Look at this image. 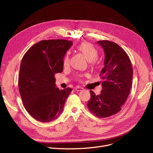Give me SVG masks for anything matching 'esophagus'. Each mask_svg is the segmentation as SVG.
Returning a JSON list of instances; mask_svg holds the SVG:
<instances>
[{
    "label": "esophagus",
    "mask_w": 153,
    "mask_h": 153,
    "mask_svg": "<svg viewBox=\"0 0 153 153\" xmlns=\"http://www.w3.org/2000/svg\"><path fill=\"white\" fill-rule=\"evenodd\" d=\"M75 90L77 91H83V88H82V87H76V88H75Z\"/></svg>",
    "instance_id": "34e87169"
}]
</instances>
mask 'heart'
Segmentation results:
<instances>
[{
    "label": "heart",
    "mask_w": 153,
    "mask_h": 153,
    "mask_svg": "<svg viewBox=\"0 0 153 153\" xmlns=\"http://www.w3.org/2000/svg\"><path fill=\"white\" fill-rule=\"evenodd\" d=\"M77 49L78 51L81 52L85 57L88 59L91 64L96 65L97 63L96 58L98 56L99 52L91 44V43L86 42H83L80 43L79 45H77ZM70 63V57L69 53H67L63 59V65L64 67L68 66ZM76 80L80 81L81 80V76H79L76 77Z\"/></svg>",
    "instance_id": "heart-1"
}]
</instances>
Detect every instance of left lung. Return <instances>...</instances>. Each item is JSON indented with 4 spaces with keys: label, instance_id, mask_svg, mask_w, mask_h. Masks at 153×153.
Masks as SVG:
<instances>
[{
    "label": "left lung",
    "instance_id": "left-lung-1",
    "mask_svg": "<svg viewBox=\"0 0 153 153\" xmlns=\"http://www.w3.org/2000/svg\"><path fill=\"white\" fill-rule=\"evenodd\" d=\"M97 43L105 53V66L100 74L102 90L97 96L90 91L87 106L97 117L105 118L121 110L131 88L133 70L129 56L117 43L106 40Z\"/></svg>",
    "mask_w": 153,
    "mask_h": 153
}]
</instances>
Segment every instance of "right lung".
<instances>
[{"label": "right lung", "mask_w": 153, "mask_h": 153, "mask_svg": "<svg viewBox=\"0 0 153 153\" xmlns=\"http://www.w3.org/2000/svg\"><path fill=\"white\" fill-rule=\"evenodd\" d=\"M73 42L63 39L41 40L22 59L18 80L19 93L29 114L42 122H50L62 113L72 89L56 87L54 75L62 73L63 59Z\"/></svg>", "instance_id": "obj_1"}]
</instances>
